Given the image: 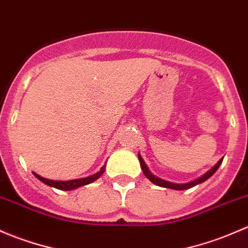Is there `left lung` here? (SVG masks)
Returning a JSON list of instances; mask_svg holds the SVG:
<instances>
[{
    "label": "left lung",
    "mask_w": 248,
    "mask_h": 248,
    "mask_svg": "<svg viewBox=\"0 0 248 248\" xmlns=\"http://www.w3.org/2000/svg\"><path fill=\"white\" fill-rule=\"evenodd\" d=\"M138 157H139L140 165H141V170H142V172H144L145 176L147 177V178L150 179V181L152 182L153 184H155V186H163V187H169V189H174V190H186V189H190V187H192V186H197V184L202 183V182L207 181V179L209 178L210 176H213V174L215 173L216 170H217V169H218V166L221 165V163H222V160H223V158H222V159H220V160H218V163L216 164L215 166H214V168L212 169V170L208 171L207 173L204 174V176H202V177H201V178L196 179V181L190 182V183H186V184H176V183H171V182L164 181V179L158 178V177H155V174L151 173L150 170H148V169H147V166H146V164H145L144 159L141 158V155H138Z\"/></svg>",
    "instance_id": "obj_1"
}]
</instances>
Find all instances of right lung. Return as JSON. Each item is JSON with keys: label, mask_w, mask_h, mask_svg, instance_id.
Wrapping results in <instances>:
<instances>
[{"label": "right lung", "mask_w": 248, "mask_h": 248, "mask_svg": "<svg viewBox=\"0 0 248 248\" xmlns=\"http://www.w3.org/2000/svg\"><path fill=\"white\" fill-rule=\"evenodd\" d=\"M104 170V166L102 169H101V171H98L97 173L93 174V176L90 177H85V178H80V179H72V181H51V179H46L44 178V177L39 176V174L34 173V176L36 177L38 179H40L43 183L47 184L49 186H53L56 187V189H59V190H72V189H76V187H79L82 186H87V184H90L93 183V181H96L97 178H100L101 174L103 173Z\"/></svg>", "instance_id": "right-lung-1"}]
</instances>
